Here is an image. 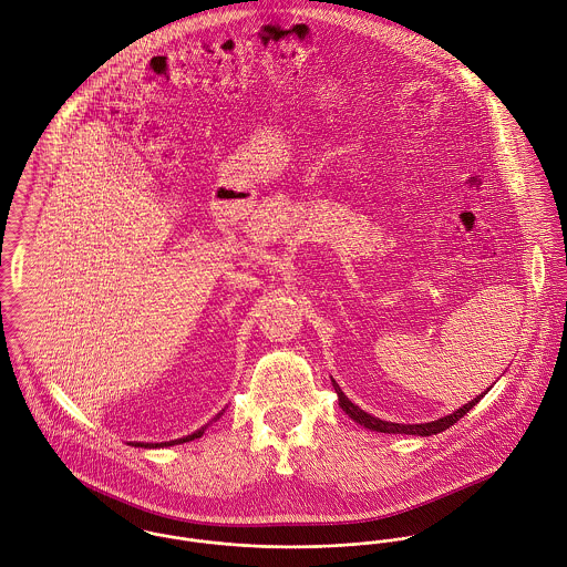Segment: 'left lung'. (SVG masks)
<instances>
[{
	"mask_svg": "<svg viewBox=\"0 0 567 567\" xmlns=\"http://www.w3.org/2000/svg\"><path fill=\"white\" fill-rule=\"evenodd\" d=\"M331 384H333V391L338 393V404L340 408L353 419V421H358L360 425H364V427H369V430H375V432H384V434H416V436H432V434H439V432H443V430H447V427H452L458 419H463L474 405L478 404L483 398L486 395H478L476 400H472L470 404L463 405V408H458V410H454L452 414H447V416H443V419H436V421H430V423H414V425H405V423H393V421H382V419H378V416H373V414H367L364 410H360L358 405L351 404L349 400H347V395L340 391V386L331 380Z\"/></svg>",
	"mask_w": 567,
	"mask_h": 567,
	"instance_id": "8db88e82",
	"label": "left lung"
}]
</instances>
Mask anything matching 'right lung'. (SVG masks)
<instances>
[{
    "instance_id": "add662e5",
    "label": "right lung",
    "mask_w": 567,
    "mask_h": 567,
    "mask_svg": "<svg viewBox=\"0 0 567 567\" xmlns=\"http://www.w3.org/2000/svg\"><path fill=\"white\" fill-rule=\"evenodd\" d=\"M205 432V427H200L198 432H194V434H189V436H183V439H176V441H167V443H135V447H163V445H174V443H187V441H194V439H198L200 434Z\"/></svg>"
}]
</instances>
